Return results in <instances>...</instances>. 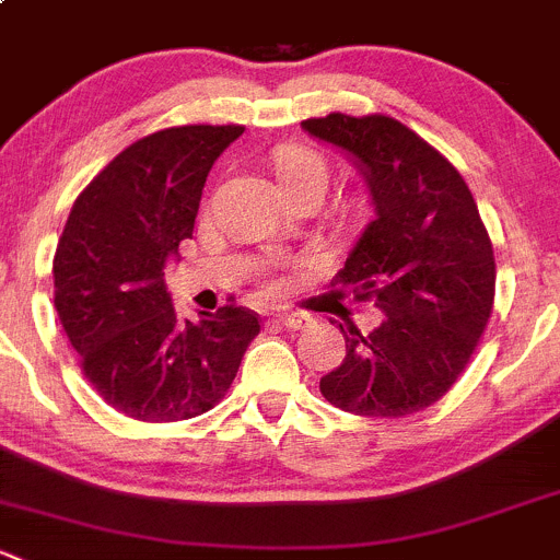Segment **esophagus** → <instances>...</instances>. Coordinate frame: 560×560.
Here are the masks:
<instances>
[{
    "label": "esophagus",
    "instance_id": "1",
    "mask_svg": "<svg viewBox=\"0 0 560 560\" xmlns=\"http://www.w3.org/2000/svg\"><path fill=\"white\" fill-rule=\"evenodd\" d=\"M273 322H279V325L287 329H303L311 325L308 316L295 314V311H279V314H273Z\"/></svg>",
    "mask_w": 560,
    "mask_h": 560
}]
</instances>
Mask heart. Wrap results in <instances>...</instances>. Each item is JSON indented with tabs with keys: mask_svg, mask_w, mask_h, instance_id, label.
I'll list each match as a JSON object with an SVG mask.
<instances>
[{
	"mask_svg": "<svg viewBox=\"0 0 560 560\" xmlns=\"http://www.w3.org/2000/svg\"><path fill=\"white\" fill-rule=\"evenodd\" d=\"M276 179L284 187L287 196L316 192L322 198L329 182V163L311 147L290 144L276 155Z\"/></svg>",
	"mask_w": 560,
	"mask_h": 560,
	"instance_id": "heart-1",
	"label": "heart"
}]
</instances>
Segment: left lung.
I'll list each match as a JSON object with an SVG mask.
<instances>
[{"label":"left lung","mask_w":560,"mask_h":560,"mask_svg":"<svg viewBox=\"0 0 560 560\" xmlns=\"http://www.w3.org/2000/svg\"><path fill=\"white\" fill-rule=\"evenodd\" d=\"M303 128L368 179L375 220L332 287L384 314L373 332L340 325L346 357L322 394L368 419L419 413L456 384L491 319L497 262L478 203L448 158L394 117L332 112Z\"/></svg>","instance_id":"obj_1"}]
</instances>
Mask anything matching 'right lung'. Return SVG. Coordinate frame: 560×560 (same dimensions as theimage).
I'll return each mask as SVG.
<instances>
[{"label": "right lung", "mask_w": 560, "mask_h": 560, "mask_svg": "<svg viewBox=\"0 0 560 560\" xmlns=\"http://www.w3.org/2000/svg\"><path fill=\"white\" fill-rule=\"evenodd\" d=\"M244 126H176L112 158L74 201L52 257L56 311L85 378L128 419H196L231 388L260 319L225 305L179 319L163 265L192 238L217 158Z\"/></svg>", "instance_id": "1"}]
</instances>
